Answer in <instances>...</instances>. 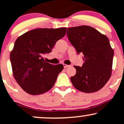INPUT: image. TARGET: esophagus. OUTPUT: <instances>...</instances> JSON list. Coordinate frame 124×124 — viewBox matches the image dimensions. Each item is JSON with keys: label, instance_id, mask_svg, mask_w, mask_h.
<instances>
[{"label": "esophagus", "instance_id": "34e87169", "mask_svg": "<svg viewBox=\"0 0 124 124\" xmlns=\"http://www.w3.org/2000/svg\"><path fill=\"white\" fill-rule=\"evenodd\" d=\"M63 65H64V67L65 68H68V67H70V65H67V64H64Z\"/></svg>", "mask_w": 124, "mask_h": 124}]
</instances>
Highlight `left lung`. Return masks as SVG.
Returning a JSON list of instances; mask_svg holds the SVG:
<instances>
[{
  "mask_svg": "<svg viewBox=\"0 0 124 124\" xmlns=\"http://www.w3.org/2000/svg\"><path fill=\"white\" fill-rule=\"evenodd\" d=\"M67 36L77 53L84 55L82 67L74 66L76 73L70 78L74 87L85 93L99 91L112 75L114 51L108 38L88 25L68 28Z\"/></svg>",
  "mask_w": 124,
  "mask_h": 124,
  "instance_id": "8db88e82",
  "label": "left lung"
}]
</instances>
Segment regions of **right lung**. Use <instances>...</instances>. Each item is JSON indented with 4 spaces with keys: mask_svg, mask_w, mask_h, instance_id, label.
<instances>
[{
    "mask_svg": "<svg viewBox=\"0 0 124 124\" xmlns=\"http://www.w3.org/2000/svg\"><path fill=\"white\" fill-rule=\"evenodd\" d=\"M67 28H38L27 32L17 39L10 54L13 76L27 93L38 95L49 91L64 68L44 60V54L52 51Z\"/></svg>",
    "mask_w": 124,
    "mask_h": 124,
    "instance_id": "1",
    "label": "right lung"
}]
</instances>
